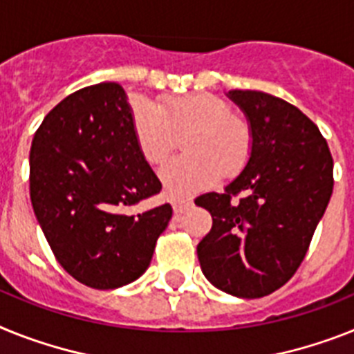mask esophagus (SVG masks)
I'll use <instances>...</instances> for the list:
<instances>
[{
  "label": "esophagus",
  "mask_w": 354,
  "mask_h": 354,
  "mask_svg": "<svg viewBox=\"0 0 354 354\" xmlns=\"http://www.w3.org/2000/svg\"><path fill=\"white\" fill-rule=\"evenodd\" d=\"M192 207V201L191 200H176L172 201V209H174V214L176 216H180V214H183L185 210H189Z\"/></svg>",
  "instance_id": "esophagus-1"
}]
</instances>
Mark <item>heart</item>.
I'll return each mask as SVG.
<instances>
[{"mask_svg": "<svg viewBox=\"0 0 354 354\" xmlns=\"http://www.w3.org/2000/svg\"><path fill=\"white\" fill-rule=\"evenodd\" d=\"M133 133L142 156L160 165L183 140L185 156L162 169L163 189L180 200L214 185L219 178L236 176L252 153L250 127L230 113L225 100L209 93H192L165 100L162 108L136 100L131 113Z\"/></svg>", "mask_w": 354, "mask_h": 354, "instance_id": "heart-1", "label": "heart"}]
</instances>
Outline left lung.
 Here are the masks:
<instances>
[{
	"mask_svg": "<svg viewBox=\"0 0 354 354\" xmlns=\"http://www.w3.org/2000/svg\"><path fill=\"white\" fill-rule=\"evenodd\" d=\"M227 97L248 120L252 153L225 192L196 198L212 216L198 259L221 292L259 299L301 266L333 192V158L319 127L286 100L252 90Z\"/></svg>",
	"mask_w": 354,
	"mask_h": 354,
	"instance_id": "1",
	"label": "left lung"
}]
</instances>
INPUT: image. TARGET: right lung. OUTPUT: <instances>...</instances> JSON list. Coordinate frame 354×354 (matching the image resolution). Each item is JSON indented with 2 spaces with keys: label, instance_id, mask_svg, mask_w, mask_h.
I'll return each instance as SVG.
<instances>
[{
  "label": "right lung",
  "instance_id": "right-lung-1",
  "mask_svg": "<svg viewBox=\"0 0 354 354\" xmlns=\"http://www.w3.org/2000/svg\"><path fill=\"white\" fill-rule=\"evenodd\" d=\"M117 82L88 86L52 109L30 149V200L62 268L115 290L140 277L172 218L169 203L136 212L162 183L135 140Z\"/></svg>",
  "mask_w": 354,
  "mask_h": 354
}]
</instances>
